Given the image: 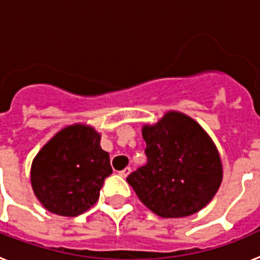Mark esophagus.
Segmentation results:
<instances>
[{
	"instance_id": "1",
	"label": "esophagus",
	"mask_w": 260,
	"mask_h": 260,
	"mask_svg": "<svg viewBox=\"0 0 260 260\" xmlns=\"http://www.w3.org/2000/svg\"><path fill=\"white\" fill-rule=\"evenodd\" d=\"M130 172H132V168H130V167H126L125 169H122V171L119 172V176L123 177V178H126V177H127L128 174H130Z\"/></svg>"
}]
</instances>
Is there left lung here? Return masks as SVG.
Returning a JSON list of instances; mask_svg holds the SVG:
<instances>
[{
  "label": "left lung",
  "mask_w": 260,
  "mask_h": 260,
  "mask_svg": "<svg viewBox=\"0 0 260 260\" xmlns=\"http://www.w3.org/2000/svg\"><path fill=\"white\" fill-rule=\"evenodd\" d=\"M147 164L126 178L147 208L160 217H185L212 201L222 181L217 147L187 114L169 110L144 125Z\"/></svg>",
  "instance_id": "left-lung-1"
}]
</instances>
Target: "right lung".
<instances>
[{
	"label": "right lung",
	"mask_w": 260,
	"mask_h": 260,
	"mask_svg": "<svg viewBox=\"0 0 260 260\" xmlns=\"http://www.w3.org/2000/svg\"><path fill=\"white\" fill-rule=\"evenodd\" d=\"M102 134L92 126L74 123L61 128L43 146L31 165V186L43 207L74 217L98 202L112 173Z\"/></svg>",
	"instance_id": "right-lung-1"
}]
</instances>
